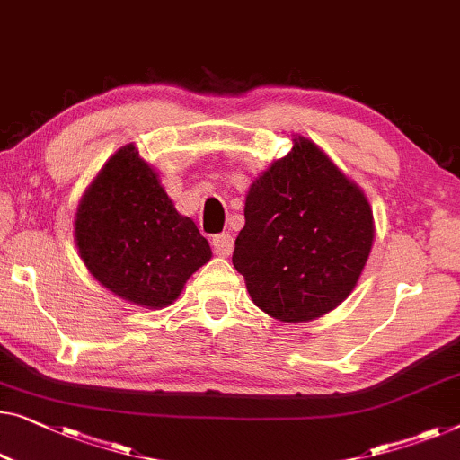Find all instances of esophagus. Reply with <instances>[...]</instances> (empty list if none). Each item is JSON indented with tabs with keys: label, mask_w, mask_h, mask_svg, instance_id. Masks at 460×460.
<instances>
[{
	"label": "esophagus",
	"mask_w": 460,
	"mask_h": 460,
	"mask_svg": "<svg viewBox=\"0 0 460 460\" xmlns=\"http://www.w3.org/2000/svg\"><path fill=\"white\" fill-rule=\"evenodd\" d=\"M211 246H214L216 255L219 257H228L232 249H234V238L228 232H222V234H216L211 238Z\"/></svg>",
	"instance_id": "obj_1"
}]
</instances>
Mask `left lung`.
I'll list each match as a JSON object with an SVG mask.
<instances>
[{
  "label": "left lung",
  "mask_w": 460,
  "mask_h": 460,
  "mask_svg": "<svg viewBox=\"0 0 460 460\" xmlns=\"http://www.w3.org/2000/svg\"><path fill=\"white\" fill-rule=\"evenodd\" d=\"M244 201L232 263L252 303L279 322H311L350 295L374 244L367 197L301 135Z\"/></svg>",
  "instance_id": "left-lung-1"
}]
</instances>
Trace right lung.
I'll return each mask as SVG.
<instances>
[{"label": "right lung", "instance_id": "add662e5", "mask_svg": "<svg viewBox=\"0 0 460 460\" xmlns=\"http://www.w3.org/2000/svg\"><path fill=\"white\" fill-rule=\"evenodd\" d=\"M76 246L86 270L124 301L162 309L211 259L209 243L181 216L157 172L126 145L108 159L78 203Z\"/></svg>", "mask_w": 460, "mask_h": 460}]
</instances>
